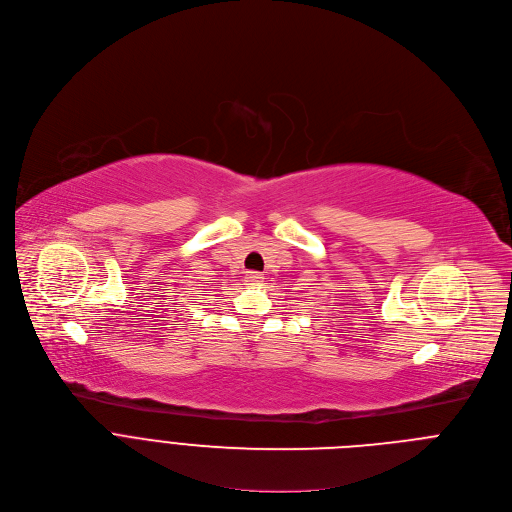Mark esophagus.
<instances>
[{
    "mask_svg": "<svg viewBox=\"0 0 512 512\" xmlns=\"http://www.w3.org/2000/svg\"><path fill=\"white\" fill-rule=\"evenodd\" d=\"M247 281H249V285H255V283H259L263 277L259 275V273H247V277H245Z\"/></svg>",
    "mask_w": 512,
    "mask_h": 512,
    "instance_id": "1",
    "label": "esophagus"
}]
</instances>
